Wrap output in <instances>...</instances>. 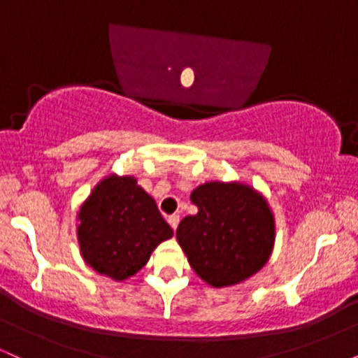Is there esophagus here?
<instances>
[{
    "instance_id": "1",
    "label": "esophagus",
    "mask_w": 358,
    "mask_h": 358,
    "mask_svg": "<svg viewBox=\"0 0 358 358\" xmlns=\"http://www.w3.org/2000/svg\"><path fill=\"white\" fill-rule=\"evenodd\" d=\"M178 222H180V217L178 215H170V217H168V224L171 225V229H173V231H175L176 227H178Z\"/></svg>"
}]
</instances>
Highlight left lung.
I'll return each instance as SVG.
<instances>
[{"label": "left lung", "instance_id": "obj_1", "mask_svg": "<svg viewBox=\"0 0 358 358\" xmlns=\"http://www.w3.org/2000/svg\"><path fill=\"white\" fill-rule=\"evenodd\" d=\"M199 212L180 222L176 241L196 276L212 287L244 282L266 266L276 241L268 200L244 182H207L192 192Z\"/></svg>", "mask_w": 358, "mask_h": 358}]
</instances>
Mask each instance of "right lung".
I'll return each mask as SVG.
<instances>
[{
  "instance_id": "obj_1",
  "label": "right lung",
  "mask_w": 358,
  "mask_h": 358,
  "mask_svg": "<svg viewBox=\"0 0 358 358\" xmlns=\"http://www.w3.org/2000/svg\"><path fill=\"white\" fill-rule=\"evenodd\" d=\"M173 237L155 199L131 175L101 180L77 212V241L85 264L113 281L141 271L153 250Z\"/></svg>"
}]
</instances>
